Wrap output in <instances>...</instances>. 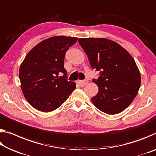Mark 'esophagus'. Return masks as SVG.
Wrapping results in <instances>:
<instances>
[{
  "label": "esophagus",
  "mask_w": 156,
  "mask_h": 156,
  "mask_svg": "<svg viewBox=\"0 0 156 156\" xmlns=\"http://www.w3.org/2000/svg\"><path fill=\"white\" fill-rule=\"evenodd\" d=\"M87 80H78L77 82V83L80 86V87H84V86H85L87 84Z\"/></svg>",
  "instance_id": "obj_1"
}]
</instances>
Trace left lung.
Wrapping results in <instances>:
<instances>
[{
	"mask_svg": "<svg viewBox=\"0 0 156 156\" xmlns=\"http://www.w3.org/2000/svg\"><path fill=\"white\" fill-rule=\"evenodd\" d=\"M90 65L99 71L93 83L98 87L91 102L108 115L122 112L137 96L140 87L139 69L130 54L115 41L105 38H80Z\"/></svg>",
	"mask_w": 156,
	"mask_h": 156,
	"instance_id": "obj_1",
	"label": "left lung"
}]
</instances>
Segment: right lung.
<instances>
[{
    "mask_svg": "<svg viewBox=\"0 0 156 156\" xmlns=\"http://www.w3.org/2000/svg\"><path fill=\"white\" fill-rule=\"evenodd\" d=\"M77 37L55 36L39 43L27 54L19 68L21 87L24 97L34 108L52 112L65 102L76 89L67 81L64 68L65 53ZM60 73L63 76L58 77Z\"/></svg>",
    "mask_w": 156,
    "mask_h": 156,
    "instance_id": "right-lung-1",
    "label": "right lung"
}]
</instances>
